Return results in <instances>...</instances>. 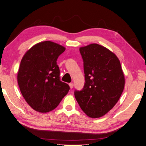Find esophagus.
Here are the masks:
<instances>
[{
	"instance_id": "esophagus-1",
	"label": "esophagus",
	"mask_w": 146,
	"mask_h": 146,
	"mask_svg": "<svg viewBox=\"0 0 146 146\" xmlns=\"http://www.w3.org/2000/svg\"><path fill=\"white\" fill-rule=\"evenodd\" d=\"M69 86H70V88L72 89L73 88V83H69Z\"/></svg>"
}]
</instances>
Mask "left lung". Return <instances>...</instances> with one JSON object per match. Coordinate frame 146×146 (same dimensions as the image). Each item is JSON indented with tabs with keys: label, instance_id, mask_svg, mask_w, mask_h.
I'll use <instances>...</instances> for the list:
<instances>
[{
	"label": "left lung",
	"instance_id": "obj_1",
	"mask_svg": "<svg viewBox=\"0 0 146 146\" xmlns=\"http://www.w3.org/2000/svg\"><path fill=\"white\" fill-rule=\"evenodd\" d=\"M85 82L74 96L87 116L97 118L113 108L124 88V76L117 57L96 43L81 47Z\"/></svg>",
	"mask_w": 146,
	"mask_h": 146
}]
</instances>
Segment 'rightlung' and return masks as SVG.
Here are the masks:
<instances>
[{
    "label": "right lung",
    "instance_id": "add662e5",
    "mask_svg": "<svg viewBox=\"0 0 146 146\" xmlns=\"http://www.w3.org/2000/svg\"><path fill=\"white\" fill-rule=\"evenodd\" d=\"M65 47L50 41L36 44L20 62L17 81L23 97L33 110L47 113L58 106L70 90L60 80L58 58Z\"/></svg>",
    "mask_w": 146,
    "mask_h": 146
}]
</instances>
